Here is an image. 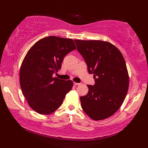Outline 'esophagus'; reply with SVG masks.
<instances>
[{
  "label": "esophagus",
  "mask_w": 148,
  "mask_h": 148,
  "mask_svg": "<svg viewBox=\"0 0 148 148\" xmlns=\"http://www.w3.org/2000/svg\"><path fill=\"white\" fill-rule=\"evenodd\" d=\"M74 85H81V83H76V82H74Z\"/></svg>",
  "instance_id": "1"
}]
</instances>
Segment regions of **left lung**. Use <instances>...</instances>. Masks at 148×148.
<instances>
[{
  "label": "left lung",
  "mask_w": 148,
  "mask_h": 148,
  "mask_svg": "<svg viewBox=\"0 0 148 148\" xmlns=\"http://www.w3.org/2000/svg\"><path fill=\"white\" fill-rule=\"evenodd\" d=\"M77 51L93 74L95 84L81 97V106L93 120L108 118L118 111L126 97L129 76L125 59L115 46L107 41L74 39Z\"/></svg>",
  "instance_id": "1"
}]
</instances>
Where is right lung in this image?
I'll return each mask as SVG.
<instances>
[{
	"label": "right lung",
	"mask_w": 148,
	"mask_h": 148,
	"mask_svg": "<svg viewBox=\"0 0 148 148\" xmlns=\"http://www.w3.org/2000/svg\"><path fill=\"white\" fill-rule=\"evenodd\" d=\"M71 39L49 36L31 47L22 62L20 83L31 108L40 114H49L62 104L73 82L53 77L61 69L64 56L76 49Z\"/></svg>",
	"instance_id": "add662e5"
}]
</instances>
